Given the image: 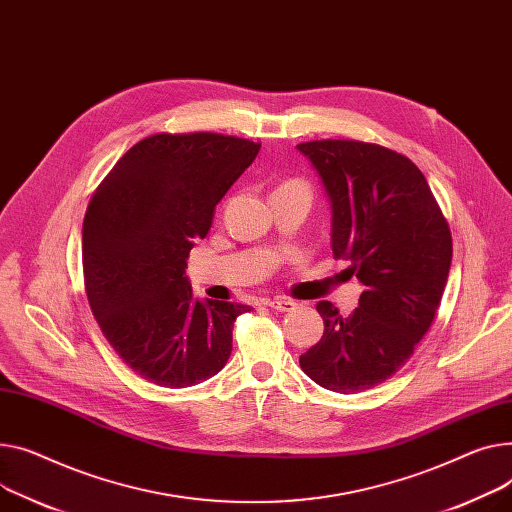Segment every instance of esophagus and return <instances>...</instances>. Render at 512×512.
I'll return each mask as SVG.
<instances>
[{
  "label": "esophagus",
  "mask_w": 512,
  "mask_h": 512,
  "mask_svg": "<svg viewBox=\"0 0 512 512\" xmlns=\"http://www.w3.org/2000/svg\"><path fill=\"white\" fill-rule=\"evenodd\" d=\"M265 304L278 313H290L296 309V302H292L290 298H271V300H265Z\"/></svg>",
  "instance_id": "1"
}]
</instances>
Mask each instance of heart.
<instances>
[{
	"label": "heart",
	"instance_id": "b5f03b06",
	"mask_svg": "<svg viewBox=\"0 0 512 512\" xmlns=\"http://www.w3.org/2000/svg\"><path fill=\"white\" fill-rule=\"evenodd\" d=\"M292 187H294V189H304V191H309L300 179H288V181H284L278 189H292Z\"/></svg>",
	"mask_w": 512,
	"mask_h": 512
}]
</instances>
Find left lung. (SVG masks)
Returning <instances> with one entry per match:
<instances>
[{
    "label": "left lung",
    "instance_id": "left-lung-1",
    "mask_svg": "<svg viewBox=\"0 0 512 512\" xmlns=\"http://www.w3.org/2000/svg\"><path fill=\"white\" fill-rule=\"evenodd\" d=\"M296 148L331 201L333 255L348 259L364 286L350 317L329 300L317 304L325 331L300 368L329 391H366L393 377L430 329L451 269V230L407 156L358 140Z\"/></svg>",
    "mask_w": 512,
    "mask_h": 512
}]
</instances>
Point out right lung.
Returning <instances> with one entry per match:
<instances>
[{"mask_svg":"<svg viewBox=\"0 0 512 512\" xmlns=\"http://www.w3.org/2000/svg\"><path fill=\"white\" fill-rule=\"evenodd\" d=\"M261 144L212 131L154 133L129 148L84 216L82 265L92 315L142 379L183 389L214 377L247 304L195 300L185 267L218 201Z\"/></svg>","mask_w":512,"mask_h":512,"instance_id":"add662e5","label":"right lung"}]
</instances>
